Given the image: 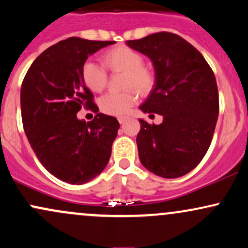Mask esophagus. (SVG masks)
Segmentation results:
<instances>
[{"label": "esophagus", "mask_w": 248, "mask_h": 248, "mask_svg": "<svg viewBox=\"0 0 248 248\" xmlns=\"http://www.w3.org/2000/svg\"><path fill=\"white\" fill-rule=\"evenodd\" d=\"M119 120V122H120V124H124V122H126L127 121V118H124V116H120V118L118 119Z\"/></svg>", "instance_id": "obj_1"}]
</instances>
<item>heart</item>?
Masks as SVG:
<instances>
[{"label":"heart","mask_w":248,"mask_h":248,"mask_svg":"<svg viewBox=\"0 0 248 248\" xmlns=\"http://www.w3.org/2000/svg\"><path fill=\"white\" fill-rule=\"evenodd\" d=\"M143 58L134 49L120 46L107 51L103 56V64L111 72H124L122 84L124 88L133 87L140 93H148L154 86V74L151 69L143 67ZM82 78L91 91L101 92L107 83V70L97 62H84ZM138 101V94L129 88L121 93L110 92L100 100V108L109 115L124 116Z\"/></svg>","instance_id":"heart-1"}]
</instances>
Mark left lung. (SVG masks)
<instances>
[{
	"instance_id": "left-lung-1",
	"label": "left lung",
	"mask_w": 248,
	"mask_h": 248,
	"mask_svg": "<svg viewBox=\"0 0 248 248\" xmlns=\"http://www.w3.org/2000/svg\"><path fill=\"white\" fill-rule=\"evenodd\" d=\"M126 45L152 61L155 82L143 113L162 115L160 124L140 119L139 157L166 179L194 170L208 151L219 115L216 76L197 48L172 32H156Z\"/></svg>"
}]
</instances>
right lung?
Returning a JSON list of instances; mask_svg holds the SVG:
<instances>
[{
	"label": "right lung",
	"mask_w": 248,
	"mask_h": 248,
	"mask_svg": "<svg viewBox=\"0 0 248 248\" xmlns=\"http://www.w3.org/2000/svg\"><path fill=\"white\" fill-rule=\"evenodd\" d=\"M114 41L69 37L46 49L31 63L21 87L24 133L43 167L62 181L82 185L107 166L120 124L97 113L82 78V66ZM82 107L97 113L93 122L76 116Z\"/></svg>",
	"instance_id": "add662e5"
}]
</instances>
